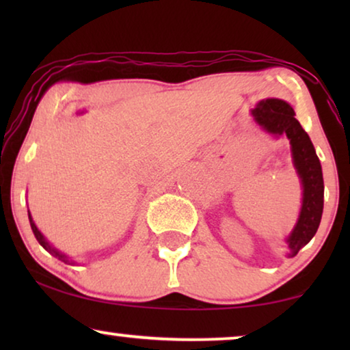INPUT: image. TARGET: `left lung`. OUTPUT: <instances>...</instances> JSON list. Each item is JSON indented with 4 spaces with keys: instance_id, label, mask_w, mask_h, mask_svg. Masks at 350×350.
<instances>
[{
    "instance_id": "1",
    "label": "left lung",
    "mask_w": 350,
    "mask_h": 350,
    "mask_svg": "<svg viewBox=\"0 0 350 350\" xmlns=\"http://www.w3.org/2000/svg\"><path fill=\"white\" fill-rule=\"evenodd\" d=\"M252 116L253 121L272 137L285 135L290 140L291 159L303 189L298 219L285 237L286 256L293 258L315 236L322 219L325 189L322 165L312 142L295 118V109L288 102L280 98L261 100L252 109Z\"/></svg>"
}]
</instances>
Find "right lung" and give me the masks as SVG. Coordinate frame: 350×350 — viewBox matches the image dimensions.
I'll return each mask as SVG.
<instances>
[{"instance_id": "obj_1", "label": "right lung", "mask_w": 350, "mask_h": 350, "mask_svg": "<svg viewBox=\"0 0 350 350\" xmlns=\"http://www.w3.org/2000/svg\"><path fill=\"white\" fill-rule=\"evenodd\" d=\"M28 219H30V226H31V231H33V234H35V237H36V241L40 242V245L44 248L46 252H49L52 256H55L57 260H60V261H64L65 265H76V261L75 260H71V258L68 256V255H65V253H62L60 250H57V248L54 247V245H51L49 243V241H47V239L42 236V232L40 231V229H38V226L35 224V221H33V218H31V213H30V210H28Z\"/></svg>"}]
</instances>
